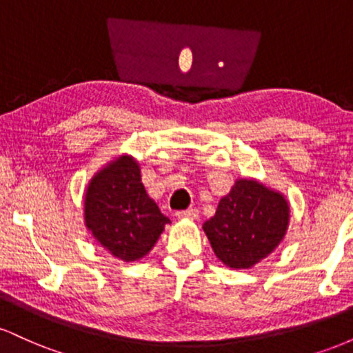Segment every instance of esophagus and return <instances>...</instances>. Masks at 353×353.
<instances>
[{"label": "esophagus", "mask_w": 353, "mask_h": 353, "mask_svg": "<svg viewBox=\"0 0 353 353\" xmlns=\"http://www.w3.org/2000/svg\"><path fill=\"white\" fill-rule=\"evenodd\" d=\"M199 216V210L197 209H185V210H177L176 217L179 219H197Z\"/></svg>", "instance_id": "34e87169"}]
</instances>
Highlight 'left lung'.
Returning <instances> with one entry per match:
<instances>
[{
	"mask_svg": "<svg viewBox=\"0 0 353 353\" xmlns=\"http://www.w3.org/2000/svg\"><path fill=\"white\" fill-rule=\"evenodd\" d=\"M289 205L279 192L241 179L204 222L214 252L232 269H249L267 257L285 234Z\"/></svg>",
	"mask_w": 353,
	"mask_h": 353,
	"instance_id": "1",
	"label": "left lung"
}]
</instances>
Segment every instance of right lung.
Instances as JSON below:
<instances>
[{
    "mask_svg": "<svg viewBox=\"0 0 353 353\" xmlns=\"http://www.w3.org/2000/svg\"><path fill=\"white\" fill-rule=\"evenodd\" d=\"M84 216L101 245L128 262L144 257L171 222L149 199L139 165L128 156L92 177L84 199Z\"/></svg>",
    "mask_w": 353,
    "mask_h": 353,
    "instance_id": "obj_1",
    "label": "right lung"
}]
</instances>
